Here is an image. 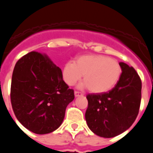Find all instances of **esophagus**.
I'll use <instances>...</instances> for the list:
<instances>
[{
    "label": "esophagus",
    "instance_id": "esophagus-1",
    "mask_svg": "<svg viewBox=\"0 0 153 153\" xmlns=\"http://www.w3.org/2000/svg\"><path fill=\"white\" fill-rule=\"evenodd\" d=\"M74 95H75L76 97H80V96H83V94L79 91H74Z\"/></svg>",
    "mask_w": 153,
    "mask_h": 153
}]
</instances>
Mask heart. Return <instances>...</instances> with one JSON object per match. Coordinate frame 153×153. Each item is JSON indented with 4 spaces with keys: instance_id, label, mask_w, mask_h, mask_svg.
<instances>
[{
    "instance_id": "b5f03b06",
    "label": "heart",
    "mask_w": 153,
    "mask_h": 153,
    "mask_svg": "<svg viewBox=\"0 0 153 153\" xmlns=\"http://www.w3.org/2000/svg\"><path fill=\"white\" fill-rule=\"evenodd\" d=\"M83 75L81 87L93 93L106 92L116 85L121 75V67L116 60L103 55H84L74 62H67L63 69L67 84L74 86Z\"/></svg>"
}]
</instances>
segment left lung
I'll return each mask as SVG.
<instances>
[{
    "mask_svg": "<svg viewBox=\"0 0 153 153\" xmlns=\"http://www.w3.org/2000/svg\"><path fill=\"white\" fill-rule=\"evenodd\" d=\"M120 65L122 74L111 90L86 96V121L90 130L101 137H114L125 132L140 110L141 79L132 67L122 62Z\"/></svg>",
    "mask_w": 153,
    "mask_h": 153,
    "instance_id": "obj_1",
    "label": "left lung"
}]
</instances>
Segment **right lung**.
Instances as JSON below:
<instances>
[{"label":"right lung","instance_id":"obj_1","mask_svg":"<svg viewBox=\"0 0 153 153\" xmlns=\"http://www.w3.org/2000/svg\"><path fill=\"white\" fill-rule=\"evenodd\" d=\"M74 92L63 79L62 71L46 55L31 51L16 63L12 74L10 102L25 128L47 134L61 125Z\"/></svg>","mask_w":153,"mask_h":153}]
</instances>
